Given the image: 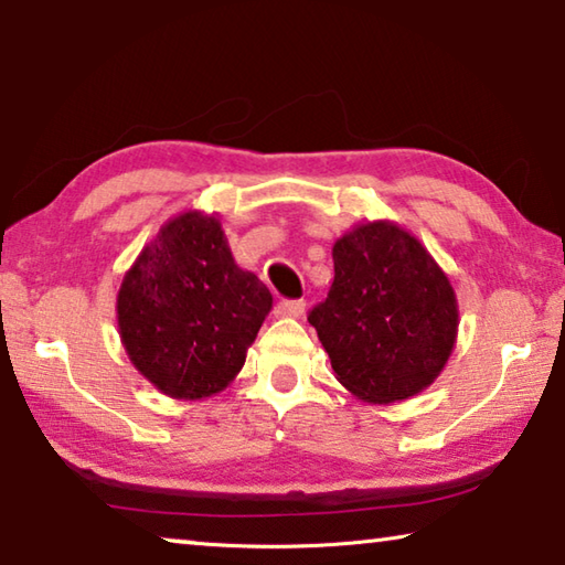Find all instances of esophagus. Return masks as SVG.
<instances>
[{"mask_svg":"<svg viewBox=\"0 0 565 565\" xmlns=\"http://www.w3.org/2000/svg\"><path fill=\"white\" fill-rule=\"evenodd\" d=\"M306 309V303L301 299H284L276 303V317H289V319H299Z\"/></svg>","mask_w":565,"mask_h":565,"instance_id":"esophagus-1","label":"esophagus"}]
</instances>
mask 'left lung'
Here are the masks:
<instances>
[{
	"label": "left lung",
	"mask_w": 565,
	"mask_h": 565,
	"mask_svg": "<svg viewBox=\"0 0 565 565\" xmlns=\"http://www.w3.org/2000/svg\"><path fill=\"white\" fill-rule=\"evenodd\" d=\"M333 284L309 311L337 379L369 404L434 384L458 331L454 286L426 246L394 222L353 226L333 244Z\"/></svg>",
	"instance_id": "1"
}]
</instances>
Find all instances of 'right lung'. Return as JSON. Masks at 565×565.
<instances>
[{"label": "right lung", "mask_w": 565, "mask_h": 565, "mask_svg": "<svg viewBox=\"0 0 565 565\" xmlns=\"http://www.w3.org/2000/svg\"><path fill=\"white\" fill-rule=\"evenodd\" d=\"M271 311L256 274L238 269L216 216L184 212L141 248L117 296L129 361L161 394L224 391Z\"/></svg>", "instance_id": "add662e5"}]
</instances>
